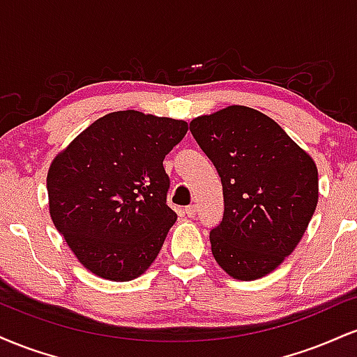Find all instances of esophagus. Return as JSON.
<instances>
[{"instance_id": "obj_1", "label": "esophagus", "mask_w": 357, "mask_h": 357, "mask_svg": "<svg viewBox=\"0 0 357 357\" xmlns=\"http://www.w3.org/2000/svg\"><path fill=\"white\" fill-rule=\"evenodd\" d=\"M184 215L190 216V218H192V216L196 215V206H195V204H190V206L184 208Z\"/></svg>"}]
</instances>
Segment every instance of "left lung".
I'll return each instance as SVG.
<instances>
[{"mask_svg":"<svg viewBox=\"0 0 357 357\" xmlns=\"http://www.w3.org/2000/svg\"><path fill=\"white\" fill-rule=\"evenodd\" d=\"M190 130L223 186V220L211 252L228 275L257 280L301 241L319 199L314 159L273 119L230 105L192 119Z\"/></svg>","mask_w":357,"mask_h":357,"instance_id":"left-lung-1","label":"left lung"}]
</instances>
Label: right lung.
<instances>
[{"label": "right lung", "mask_w": 357, "mask_h": 357, "mask_svg": "<svg viewBox=\"0 0 357 357\" xmlns=\"http://www.w3.org/2000/svg\"><path fill=\"white\" fill-rule=\"evenodd\" d=\"M188 124L137 110L97 119L53 159L47 176L55 228L85 268L132 280L158 257L178 216L166 204V154Z\"/></svg>", "instance_id": "add662e5"}]
</instances>
